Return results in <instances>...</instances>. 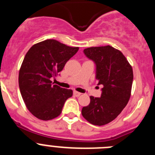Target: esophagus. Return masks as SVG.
I'll use <instances>...</instances> for the list:
<instances>
[{
  "label": "esophagus",
  "instance_id": "1",
  "mask_svg": "<svg viewBox=\"0 0 155 155\" xmlns=\"http://www.w3.org/2000/svg\"><path fill=\"white\" fill-rule=\"evenodd\" d=\"M81 94V93L78 92V91H74V96L78 97V96H80Z\"/></svg>",
  "mask_w": 155,
  "mask_h": 155
}]
</instances>
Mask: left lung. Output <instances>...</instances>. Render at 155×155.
I'll list each match as a JSON object with an SVG mask.
<instances>
[{
  "label": "left lung",
  "instance_id": "left-lung-1",
  "mask_svg": "<svg viewBox=\"0 0 155 155\" xmlns=\"http://www.w3.org/2000/svg\"><path fill=\"white\" fill-rule=\"evenodd\" d=\"M87 58L96 65L95 78L103 85L100 98L90 96V103L83 107L81 114L90 124L103 126L120 114L130 98L132 67L125 56L111 46L84 49Z\"/></svg>",
  "mask_w": 155,
  "mask_h": 155
}]
</instances>
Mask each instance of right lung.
Instances as JSON below:
<instances>
[{
  "label": "right lung",
  "instance_id": "1",
  "mask_svg": "<svg viewBox=\"0 0 155 155\" xmlns=\"http://www.w3.org/2000/svg\"><path fill=\"white\" fill-rule=\"evenodd\" d=\"M55 39H46L30 48L19 71L18 84L25 104L30 113L42 120L60 116L66 100L72 96L71 89L52 84L66 63L78 51Z\"/></svg>",
  "mask_w": 155,
  "mask_h": 155
}]
</instances>
